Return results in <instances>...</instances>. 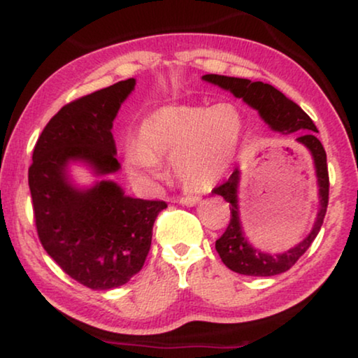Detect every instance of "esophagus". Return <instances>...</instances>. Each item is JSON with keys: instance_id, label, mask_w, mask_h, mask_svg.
<instances>
[{"instance_id": "obj_1", "label": "esophagus", "mask_w": 358, "mask_h": 358, "mask_svg": "<svg viewBox=\"0 0 358 358\" xmlns=\"http://www.w3.org/2000/svg\"><path fill=\"white\" fill-rule=\"evenodd\" d=\"M200 202V197L197 195H184V197L179 199V203L185 205V207H194V205H197Z\"/></svg>"}]
</instances>
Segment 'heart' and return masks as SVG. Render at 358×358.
Returning a JSON list of instances; mask_svg holds the SVG:
<instances>
[{"label":"heart","instance_id":"1","mask_svg":"<svg viewBox=\"0 0 358 358\" xmlns=\"http://www.w3.org/2000/svg\"><path fill=\"white\" fill-rule=\"evenodd\" d=\"M244 120L236 106H164L141 122L138 141L129 146L127 168L136 180L155 182L161 158L185 187L203 190L228 174L243 141Z\"/></svg>","mask_w":358,"mask_h":358}]
</instances>
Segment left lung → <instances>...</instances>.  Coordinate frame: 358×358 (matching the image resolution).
Here are the masks:
<instances>
[{"label": "left lung", "mask_w": 358, "mask_h": 358, "mask_svg": "<svg viewBox=\"0 0 358 358\" xmlns=\"http://www.w3.org/2000/svg\"><path fill=\"white\" fill-rule=\"evenodd\" d=\"M203 81L215 85L222 90L231 92L234 97L243 99L249 107L257 110L261 119L268 125V129L278 131L282 135L295 134V141L305 146L310 151L313 164H315V176L317 182V199L320 207L313 228L308 236L285 252H267L252 246L249 243L243 229L241 213H239V182H241V171L238 168L233 171L227 182L215 187L212 194L222 195L229 203L231 220L227 231L222 238L217 239L215 248L222 257V261L233 272L251 277H272L287 272L303 254L311 246L315 238L320 233L321 224L324 222L329 200V174H327L326 151L321 141L316 136V125L308 117L305 110L275 87L262 81H249L244 78H233L223 75H203Z\"/></svg>", "instance_id": "8db88e82"}]
</instances>
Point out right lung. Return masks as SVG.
<instances>
[{"mask_svg":"<svg viewBox=\"0 0 358 358\" xmlns=\"http://www.w3.org/2000/svg\"><path fill=\"white\" fill-rule=\"evenodd\" d=\"M135 78L63 106L38 136L29 168L34 218L48 256L81 285L112 290L143 267L153 224L168 205L125 195L104 176L120 171L112 127L135 90ZM86 165L98 180L80 188L69 166Z\"/></svg>","mask_w":358,"mask_h":358,"instance_id":"1","label":"right lung"}]
</instances>
